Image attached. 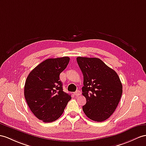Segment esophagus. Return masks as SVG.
I'll use <instances>...</instances> for the list:
<instances>
[{
	"mask_svg": "<svg viewBox=\"0 0 146 146\" xmlns=\"http://www.w3.org/2000/svg\"><path fill=\"white\" fill-rule=\"evenodd\" d=\"M74 95H76V96H79V95H80V94H81V92H80V91H79V90H77V91H76V92H74Z\"/></svg>",
	"mask_w": 146,
	"mask_h": 146,
	"instance_id": "esophagus-1",
	"label": "esophagus"
}]
</instances>
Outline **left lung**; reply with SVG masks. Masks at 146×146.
Listing matches in <instances>:
<instances>
[{
	"instance_id": "left-lung-1",
	"label": "left lung",
	"mask_w": 146,
	"mask_h": 146,
	"mask_svg": "<svg viewBox=\"0 0 146 146\" xmlns=\"http://www.w3.org/2000/svg\"><path fill=\"white\" fill-rule=\"evenodd\" d=\"M77 62L84 76L83 111L90 119L104 121L115 111L122 95L119 77L98 58L77 57Z\"/></svg>"
}]
</instances>
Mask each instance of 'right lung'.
Listing matches in <instances>:
<instances>
[{
    "instance_id": "add662e5",
    "label": "right lung",
    "mask_w": 146,
    "mask_h": 146,
    "mask_svg": "<svg viewBox=\"0 0 146 146\" xmlns=\"http://www.w3.org/2000/svg\"><path fill=\"white\" fill-rule=\"evenodd\" d=\"M70 61L69 57L50 58L40 63L28 76L24 95L31 112L44 123H51L62 115L70 95L62 89L59 74Z\"/></svg>"
}]
</instances>
